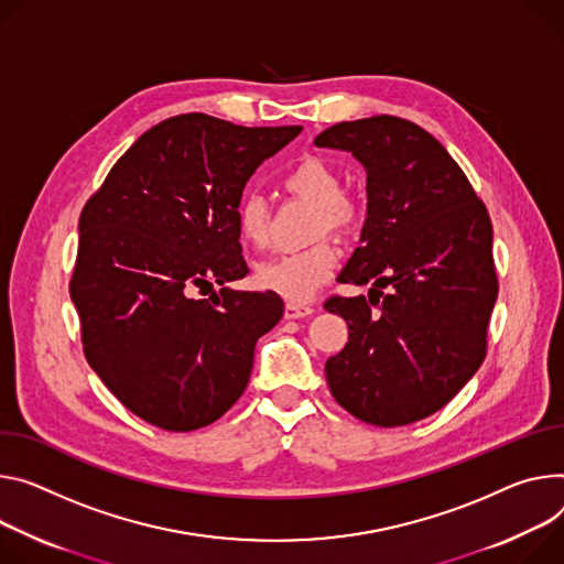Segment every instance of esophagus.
Returning <instances> with one entry per match:
<instances>
[{"label":"esophagus","mask_w":564,"mask_h":564,"mask_svg":"<svg viewBox=\"0 0 564 564\" xmlns=\"http://www.w3.org/2000/svg\"><path fill=\"white\" fill-rule=\"evenodd\" d=\"M283 315H285V319H301V317L315 315V308H313V305H305V303H292V301H288Z\"/></svg>","instance_id":"1"}]
</instances>
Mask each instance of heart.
I'll use <instances>...</instances> for the list:
<instances>
[{
	"instance_id": "obj_1",
	"label": "heart",
	"mask_w": 564,
	"mask_h": 564,
	"mask_svg": "<svg viewBox=\"0 0 564 564\" xmlns=\"http://www.w3.org/2000/svg\"><path fill=\"white\" fill-rule=\"evenodd\" d=\"M285 191L315 204L313 236L326 231L337 238L352 236L365 223V202L341 188L339 171L324 158H303L285 177ZM236 229L251 249H263L270 240V209L261 195L247 193L236 204ZM339 251L333 240L322 238L308 247L265 259L256 268V283L292 303L311 299L335 272Z\"/></svg>"
}]
</instances>
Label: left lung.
<instances>
[{"mask_svg": "<svg viewBox=\"0 0 564 564\" xmlns=\"http://www.w3.org/2000/svg\"><path fill=\"white\" fill-rule=\"evenodd\" d=\"M315 143L352 152L369 193L362 245L339 274L341 283L371 281L369 299L324 303L348 324L346 346L326 362L330 393L362 423H416L486 357L499 290L488 209L449 152L406 119L341 121Z\"/></svg>", "mask_w": 564, "mask_h": 564, "instance_id": "obj_1", "label": "left lung"}]
</instances>
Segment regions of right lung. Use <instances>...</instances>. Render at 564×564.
<instances>
[{"mask_svg":"<svg viewBox=\"0 0 564 564\" xmlns=\"http://www.w3.org/2000/svg\"><path fill=\"white\" fill-rule=\"evenodd\" d=\"M299 132L171 117L85 202L69 281L83 352L145 423L193 432L242 395L256 339L283 311L268 292L225 288L247 274L234 212L253 171Z\"/></svg>","mask_w":564,"mask_h":564,"instance_id":"obj_1","label":"right lung"}]
</instances>
